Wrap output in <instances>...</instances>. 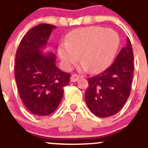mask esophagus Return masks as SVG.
Listing matches in <instances>:
<instances>
[{
	"mask_svg": "<svg viewBox=\"0 0 148 148\" xmlns=\"http://www.w3.org/2000/svg\"><path fill=\"white\" fill-rule=\"evenodd\" d=\"M80 77L79 75H77V74H72V75L71 76V77H70V81H71V82H75L78 81V79Z\"/></svg>",
	"mask_w": 148,
	"mask_h": 148,
	"instance_id": "obj_1",
	"label": "esophagus"
}]
</instances>
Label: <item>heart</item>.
Wrapping results in <instances>:
<instances>
[{
	"mask_svg": "<svg viewBox=\"0 0 148 148\" xmlns=\"http://www.w3.org/2000/svg\"><path fill=\"white\" fill-rule=\"evenodd\" d=\"M120 44V37L114 30L100 26H90L71 31L65 44L58 48V54L66 69L78 61L82 69L99 72L109 66Z\"/></svg>",
	"mask_w": 148,
	"mask_h": 148,
	"instance_id": "obj_1",
	"label": "heart"
}]
</instances>
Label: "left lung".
Here are the masks:
<instances>
[{
  "mask_svg": "<svg viewBox=\"0 0 148 148\" xmlns=\"http://www.w3.org/2000/svg\"><path fill=\"white\" fill-rule=\"evenodd\" d=\"M134 56L129 38L114 62L101 74L88 78L85 93L88 107L99 117L117 114L124 107L131 91L134 74Z\"/></svg>",
  "mask_w": 148,
  "mask_h": 148,
  "instance_id": "8db88e82",
  "label": "left lung"
}]
</instances>
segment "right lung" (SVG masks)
Instances as JSON below:
<instances>
[{
  "label": "right lung",
  "instance_id": "add662e5",
  "mask_svg": "<svg viewBox=\"0 0 148 148\" xmlns=\"http://www.w3.org/2000/svg\"><path fill=\"white\" fill-rule=\"evenodd\" d=\"M53 25L42 23L23 36L15 59V77L22 102L32 114L46 116L60 104L71 74L56 65V55L44 53Z\"/></svg>",
  "mask_w": 148,
  "mask_h": 148
}]
</instances>
